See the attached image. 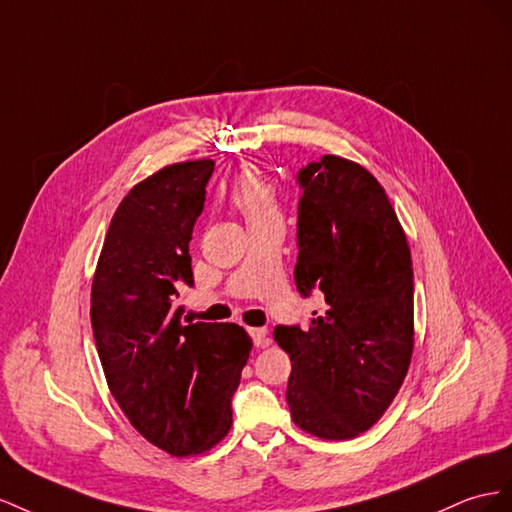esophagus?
Returning a JSON list of instances; mask_svg holds the SVG:
<instances>
[{
    "mask_svg": "<svg viewBox=\"0 0 512 512\" xmlns=\"http://www.w3.org/2000/svg\"><path fill=\"white\" fill-rule=\"evenodd\" d=\"M251 334H253V341H255L257 347L270 345V337H268V330L266 328H253Z\"/></svg>",
    "mask_w": 512,
    "mask_h": 512,
    "instance_id": "obj_1",
    "label": "esophagus"
}]
</instances>
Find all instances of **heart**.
<instances>
[{
  "label": "heart",
  "mask_w": 512,
  "mask_h": 512,
  "mask_svg": "<svg viewBox=\"0 0 512 512\" xmlns=\"http://www.w3.org/2000/svg\"><path fill=\"white\" fill-rule=\"evenodd\" d=\"M229 201L240 210L251 229L281 221V201L276 188L255 165L240 167L229 188Z\"/></svg>",
  "instance_id": "heart-1"
}]
</instances>
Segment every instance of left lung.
I'll return each instance as SVG.
<instances>
[{
	"label": "left lung",
	"mask_w": 512,
	"mask_h": 512,
	"mask_svg": "<svg viewBox=\"0 0 512 512\" xmlns=\"http://www.w3.org/2000/svg\"><path fill=\"white\" fill-rule=\"evenodd\" d=\"M302 296L326 304L306 330L279 326L289 354L287 405L319 440H352L384 416L414 352V270L384 186L354 160L326 154L298 173Z\"/></svg>",
	"instance_id": "obj_1"
}]
</instances>
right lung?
<instances>
[{"instance_id": "1", "label": "right lung", "mask_w": 512, "mask_h": 512, "mask_svg": "<svg viewBox=\"0 0 512 512\" xmlns=\"http://www.w3.org/2000/svg\"><path fill=\"white\" fill-rule=\"evenodd\" d=\"M214 160H184L130 188L92 279V328L107 386L145 440L171 457L203 455L231 429V397L253 341L175 304L193 285L188 242Z\"/></svg>"}]
</instances>
